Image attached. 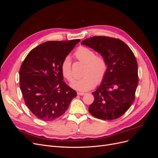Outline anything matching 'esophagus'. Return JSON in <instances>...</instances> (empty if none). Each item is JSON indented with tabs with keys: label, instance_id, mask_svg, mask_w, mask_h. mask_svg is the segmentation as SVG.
Segmentation results:
<instances>
[{
	"label": "esophagus",
	"instance_id": "34e87169",
	"mask_svg": "<svg viewBox=\"0 0 158 158\" xmlns=\"http://www.w3.org/2000/svg\"><path fill=\"white\" fill-rule=\"evenodd\" d=\"M77 94H78V95H85V94L84 93V92H77Z\"/></svg>",
	"mask_w": 158,
	"mask_h": 158
}]
</instances>
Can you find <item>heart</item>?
Returning a JSON list of instances; mask_svg holds the SVG:
<instances>
[{
    "mask_svg": "<svg viewBox=\"0 0 158 158\" xmlns=\"http://www.w3.org/2000/svg\"><path fill=\"white\" fill-rule=\"evenodd\" d=\"M75 56L79 60L85 63L83 77L76 80L70 84V86L80 92H85L99 84L103 80L107 73V64L102 55H95L94 50L88 47H80L75 52ZM61 70L63 76L69 81L74 80V74L72 70L70 56H66L61 64Z\"/></svg>",
    "mask_w": 158,
    "mask_h": 158,
    "instance_id": "1",
    "label": "heart"
}]
</instances>
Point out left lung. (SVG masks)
<instances>
[{
  "mask_svg": "<svg viewBox=\"0 0 158 158\" xmlns=\"http://www.w3.org/2000/svg\"><path fill=\"white\" fill-rule=\"evenodd\" d=\"M81 44L103 56L107 64L102 82L92 93L94 101L89 111L102 120L118 118L135 100L138 83L136 57L126 44L112 37L95 36L83 40Z\"/></svg>",
  "mask_w": 158,
  "mask_h": 158,
  "instance_id": "1",
  "label": "left lung"
}]
</instances>
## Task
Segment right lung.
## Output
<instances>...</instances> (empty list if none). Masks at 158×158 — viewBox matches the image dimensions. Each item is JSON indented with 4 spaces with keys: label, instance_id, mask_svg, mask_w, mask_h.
<instances>
[{
    "label": "right lung",
    "instance_id": "obj_1",
    "mask_svg": "<svg viewBox=\"0 0 158 158\" xmlns=\"http://www.w3.org/2000/svg\"><path fill=\"white\" fill-rule=\"evenodd\" d=\"M80 40L52 41L33 49L20 69V87L27 107L38 118L52 121L69 108L76 91L63 80L61 64Z\"/></svg>",
    "mask_w": 158,
    "mask_h": 158
}]
</instances>
